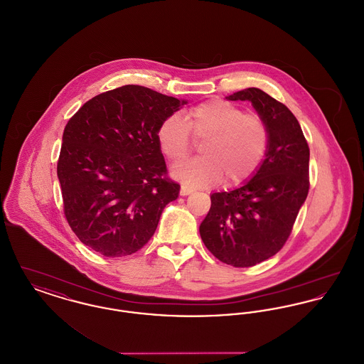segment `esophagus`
<instances>
[{
	"label": "esophagus",
	"mask_w": 364,
	"mask_h": 364,
	"mask_svg": "<svg viewBox=\"0 0 364 364\" xmlns=\"http://www.w3.org/2000/svg\"><path fill=\"white\" fill-rule=\"evenodd\" d=\"M192 192H193V190H191V188L186 187V186H181V188H180V195L181 196H187V195H190Z\"/></svg>",
	"instance_id": "1"
}]
</instances>
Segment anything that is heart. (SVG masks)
<instances>
[{"mask_svg": "<svg viewBox=\"0 0 364 364\" xmlns=\"http://www.w3.org/2000/svg\"><path fill=\"white\" fill-rule=\"evenodd\" d=\"M190 132L192 138L206 140L200 147L203 158L172 171L188 187H210L224 176L228 184L244 183L259 169L270 144L262 116L223 100L195 106L186 119L174 113L161 122L158 144L171 162L180 164L190 156Z\"/></svg>", "mask_w": 364, "mask_h": 364, "instance_id": "1", "label": "heart"}]
</instances>
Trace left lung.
<instances>
[{"mask_svg": "<svg viewBox=\"0 0 364 364\" xmlns=\"http://www.w3.org/2000/svg\"><path fill=\"white\" fill-rule=\"evenodd\" d=\"M226 100L252 104L267 122L270 144L259 169L242 187L211 193L199 232L217 259L251 267L276 255L292 232L310 188V149L294 113L264 91L250 87Z\"/></svg>", "mask_w": 364, "mask_h": 364, "instance_id": "left-lung-1", "label": "left lung"}]
</instances>
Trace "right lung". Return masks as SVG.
<instances>
[{
	"mask_svg": "<svg viewBox=\"0 0 364 364\" xmlns=\"http://www.w3.org/2000/svg\"><path fill=\"white\" fill-rule=\"evenodd\" d=\"M187 101L119 87L87 101L65 125L57 162L64 214L92 251L120 258L151 239L180 186L166 177L156 132Z\"/></svg>",
	"mask_w": 364,
	"mask_h": 364,
	"instance_id": "right-lung-1",
	"label": "right lung"
}]
</instances>
